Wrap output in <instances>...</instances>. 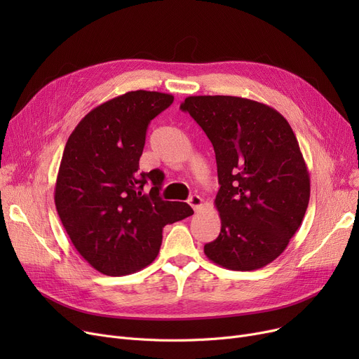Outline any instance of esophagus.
I'll return each mask as SVG.
<instances>
[{
	"label": "esophagus",
	"instance_id": "obj_1",
	"mask_svg": "<svg viewBox=\"0 0 359 359\" xmlns=\"http://www.w3.org/2000/svg\"><path fill=\"white\" fill-rule=\"evenodd\" d=\"M187 202H189V205L192 206V208H194L196 212L201 211L202 206H203V199H202L199 195H192Z\"/></svg>",
	"mask_w": 359,
	"mask_h": 359
}]
</instances>
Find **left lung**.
<instances>
[{
	"label": "left lung",
	"mask_w": 359,
	"mask_h": 359,
	"mask_svg": "<svg viewBox=\"0 0 359 359\" xmlns=\"http://www.w3.org/2000/svg\"><path fill=\"white\" fill-rule=\"evenodd\" d=\"M212 142L219 236L203 246L230 271L269 265L299 229L310 175L288 121L273 107L236 96H189L180 104Z\"/></svg>",
	"instance_id": "8db88e82"
}]
</instances>
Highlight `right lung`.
Wrapping results in <instances>:
<instances>
[{"instance_id": "obj_1", "label": "right lung", "mask_w": 359, "mask_h": 359, "mask_svg": "<svg viewBox=\"0 0 359 359\" xmlns=\"http://www.w3.org/2000/svg\"><path fill=\"white\" fill-rule=\"evenodd\" d=\"M173 100L167 93L128 91L90 110L67 141L55 206L74 248L100 273L144 269L160 252L164 225L194 214L184 202L160 198V170L138 173L148 123Z\"/></svg>"}]
</instances>
